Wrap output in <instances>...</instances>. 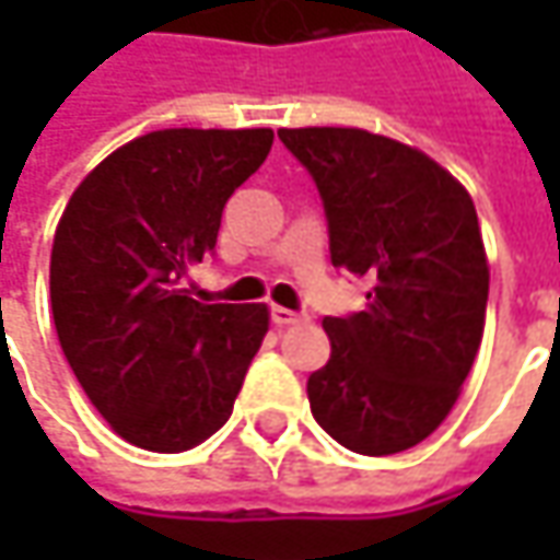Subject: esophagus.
<instances>
[{"mask_svg":"<svg viewBox=\"0 0 560 560\" xmlns=\"http://www.w3.org/2000/svg\"><path fill=\"white\" fill-rule=\"evenodd\" d=\"M270 320H273L277 327H292V324H302L305 317L290 312V308H283V305H273V308H270Z\"/></svg>","mask_w":560,"mask_h":560,"instance_id":"obj_1","label":"esophagus"}]
</instances>
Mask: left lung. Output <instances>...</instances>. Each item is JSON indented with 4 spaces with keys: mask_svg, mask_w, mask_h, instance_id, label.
<instances>
[{
    "mask_svg": "<svg viewBox=\"0 0 560 560\" xmlns=\"http://www.w3.org/2000/svg\"><path fill=\"white\" fill-rule=\"evenodd\" d=\"M277 137L320 189L334 265L374 283L364 312L324 320L314 420L358 455L405 452L448 418L483 342L489 261L474 199L430 155L371 130Z\"/></svg>",
    "mask_w": 560,
    "mask_h": 560,
    "instance_id": "8db88e82",
    "label": "left lung"
}]
</instances>
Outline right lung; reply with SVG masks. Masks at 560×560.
<instances>
[{
    "label": "right lung",
    "instance_id": "right-lung-1",
    "mask_svg": "<svg viewBox=\"0 0 560 560\" xmlns=\"http://www.w3.org/2000/svg\"><path fill=\"white\" fill-rule=\"evenodd\" d=\"M270 142V127L152 130L102 159L65 205L49 261L55 334L120 440L177 455L233 415L270 312L192 299L189 268Z\"/></svg>",
    "mask_w": 560,
    "mask_h": 560
}]
</instances>
